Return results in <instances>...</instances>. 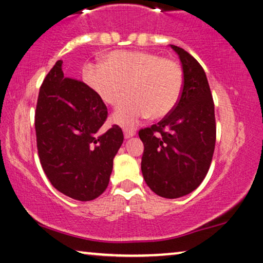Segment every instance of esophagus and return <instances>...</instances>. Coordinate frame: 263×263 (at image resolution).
Masks as SVG:
<instances>
[{"label":"esophagus","instance_id":"esophagus-1","mask_svg":"<svg viewBox=\"0 0 263 263\" xmlns=\"http://www.w3.org/2000/svg\"><path fill=\"white\" fill-rule=\"evenodd\" d=\"M124 137L125 138H131V137H133L136 135V131L132 130V128H124Z\"/></svg>","mask_w":263,"mask_h":263}]
</instances>
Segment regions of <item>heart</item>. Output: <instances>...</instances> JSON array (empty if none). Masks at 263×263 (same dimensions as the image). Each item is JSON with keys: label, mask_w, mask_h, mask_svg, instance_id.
<instances>
[{"label": "heart", "mask_w": 263, "mask_h": 263, "mask_svg": "<svg viewBox=\"0 0 263 263\" xmlns=\"http://www.w3.org/2000/svg\"><path fill=\"white\" fill-rule=\"evenodd\" d=\"M84 80L105 104H118L112 118L121 126L132 127L151 117L164 118L181 99L184 73L174 59L160 58L144 50H117L107 54L103 64L84 68Z\"/></svg>", "instance_id": "obj_1"}]
</instances>
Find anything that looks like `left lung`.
I'll return each mask as SVG.
<instances>
[{
    "label": "left lung",
    "mask_w": 263,
    "mask_h": 263,
    "mask_svg": "<svg viewBox=\"0 0 263 263\" xmlns=\"http://www.w3.org/2000/svg\"><path fill=\"white\" fill-rule=\"evenodd\" d=\"M182 62L183 92L170 115L139 131L144 144L142 172L160 197L193 193L209 171L216 142L213 96L204 69L181 47L170 45Z\"/></svg>",
    "instance_id": "8db88e82"
}]
</instances>
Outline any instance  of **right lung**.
<instances>
[{
    "label": "right lung",
    "instance_id": "1",
    "mask_svg": "<svg viewBox=\"0 0 263 263\" xmlns=\"http://www.w3.org/2000/svg\"><path fill=\"white\" fill-rule=\"evenodd\" d=\"M106 118L104 101L85 82L65 78L57 61L39 92L37 154L52 185L77 201H92L108 185L124 135L118 125L101 132Z\"/></svg>",
    "mask_w": 263,
    "mask_h": 263
}]
</instances>
